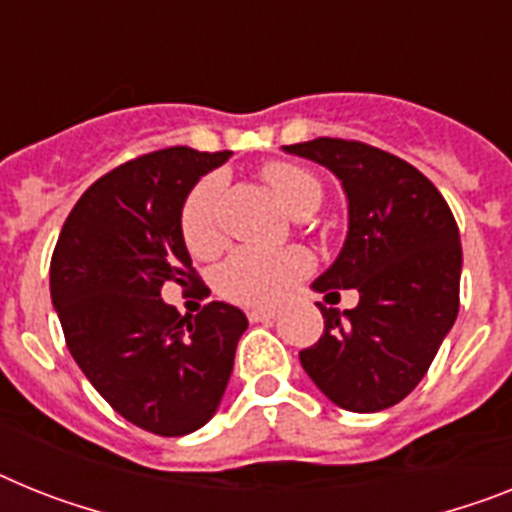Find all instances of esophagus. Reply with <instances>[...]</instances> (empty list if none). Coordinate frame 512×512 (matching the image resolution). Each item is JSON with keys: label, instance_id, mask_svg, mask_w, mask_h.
<instances>
[{"label": "esophagus", "instance_id": "1", "mask_svg": "<svg viewBox=\"0 0 512 512\" xmlns=\"http://www.w3.org/2000/svg\"><path fill=\"white\" fill-rule=\"evenodd\" d=\"M249 322H270L278 317V309L276 307H260V309H249L247 312Z\"/></svg>", "mask_w": 512, "mask_h": 512}]
</instances>
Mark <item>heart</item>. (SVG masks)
<instances>
[{
  "instance_id": "b5f03b06",
  "label": "heart",
  "mask_w": 512,
  "mask_h": 512,
  "mask_svg": "<svg viewBox=\"0 0 512 512\" xmlns=\"http://www.w3.org/2000/svg\"><path fill=\"white\" fill-rule=\"evenodd\" d=\"M265 182L273 187L291 213H312L322 200V184L315 174L286 161H270L263 169ZM223 179L218 174L203 176L187 192L182 203V239L192 255H213L223 242L218 208H221ZM315 257L304 247H239L216 270V289L223 299L244 307H268L299 286L312 273Z\"/></svg>"
}]
</instances>
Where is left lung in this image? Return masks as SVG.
Segmentation results:
<instances>
[{
    "instance_id": "obj_1",
    "label": "left lung",
    "mask_w": 512,
    "mask_h": 512,
    "mask_svg": "<svg viewBox=\"0 0 512 512\" xmlns=\"http://www.w3.org/2000/svg\"><path fill=\"white\" fill-rule=\"evenodd\" d=\"M341 179L349 234L312 289H356L354 309L317 302L325 330L299 351L304 372L346 411L372 414L403 401L458 317L461 236L445 197L403 158L356 140L283 145Z\"/></svg>"
}]
</instances>
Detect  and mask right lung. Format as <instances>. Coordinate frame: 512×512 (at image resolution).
Segmentation results:
<instances>
[{
  "label": "right lung",
  "mask_w": 512,
  "mask_h": 512,
  "mask_svg": "<svg viewBox=\"0 0 512 512\" xmlns=\"http://www.w3.org/2000/svg\"><path fill=\"white\" fill-rule=\"evenodd\" d=\"M229 150H156L122 163L77 200L51 255V302L90 385L135 427L182 437L210 422L247 317L226 302L182 317L166 281L197 283L182 203Z\"/></svg>",
  "instance_id": "add662e5"
}]
</instances>
